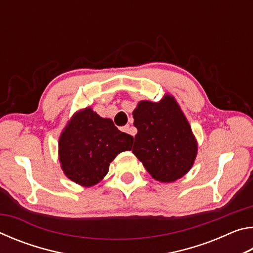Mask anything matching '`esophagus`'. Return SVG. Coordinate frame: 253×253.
<instances>
[{
    "label": "esophagus",
    "mask_w": 253,
    "mask_h": 253,
    "mask_svg": "<svg viewBox=\"0 0 253 253\" xmlns=\"http://www.w3.org/2000/svg\"><path fill=\"white\" fill-rule=\"evenodd\" d=\"M122 130H123V131H125V132H128V134H131V135H132V132H131V128H130V126H129V125H126L125 127H123V128H122Z\"/></svg>",
    "instance_id": "34e87169"
}]
</instances>
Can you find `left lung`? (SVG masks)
Returning a JSON list of instances; mask_svg holds the SVG:
<instances>
[{
  "mask_svg": "<svg viewBox=\"0 0 253 253\" xmlns=\"http://www.w3.org/2000/svg\"><path fill=\"white\" fill-rule=\"evenodd\" d=\"M132 117V153L152 177L170 183L184 176L194 164L198 143L175 98L168 93L160 102L139 101Z\"/></svg>",
  "mask_w": 253,
  "mask_h": 253,
  "instance_id": "8db88e82",
  "label": "left lung"
}]
</instances>
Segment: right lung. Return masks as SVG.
Segmentation results:
<instances>
[{"label": "right lung", "mask_w": 253, "mask_h": 253, "mask_svg": "<svg viewBox=\"0 0 253 253\" xmlns=\"http://www.w3.org/2000/svg\"><path fill=\"white\" fill-rule=\"evenodd\" d=\"M132 136L123 132L110 118L91 108L76 113L59 138V161L68 178L81 186H92L108 173L119 153L130 151Z\"/></svg>", "instance_id": "obj_1"}]
</instances>
